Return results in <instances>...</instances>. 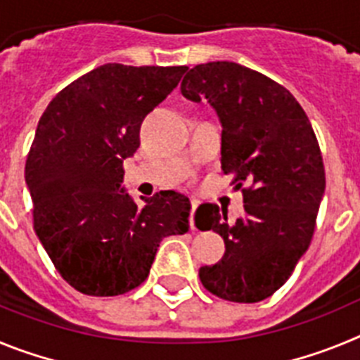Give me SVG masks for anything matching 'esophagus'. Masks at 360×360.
Masks as SVG:
<instances>
[{"instance_id":"34e87169","label":"esophagus","mask_w":360,"mask_h":360,"mask_svg":"<svg viewBox=\"0 0 360 360\" xmlns=\"http://www.w3.org/2000/svg\"><path fill=\"white\" fill-rule=\"evenodd\" d=\"M196 207H198V203H196V202H191V216H189L191 231H196V225H195V212H196Z\"/></svg>"}]
</instances>
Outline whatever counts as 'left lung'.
<instances>
[{
  "instance_id": "obj_1",
  "label": "left lung",
  "mask_w": 360,
  "mask_h": 360,
  "mask_svg": "<svg viewBox=\"0 0 360 360\" xmlns=\"http://www.w3.org/2000/svg\"><path fill=\"white\" fill-rule=\"evenodd\" d=\"M180 90L216 110L221 169L244 187L245 216L234 225L212 203L196 211L225 241L224 257L202 266L200 281L225 301H263L290 278L314 236L326 186L316 133L287 88L238 63L195 66Z\"/></svg>"
}]
</instances>
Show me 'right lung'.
<instances>
[{
    "mask_svg": "<svg viewBox=\"0 0 360 360\" xmlns=\"http://www.w3.org/2000/svg\"><path fill=\"white\" fill-rule=\"evenodd\" d=\"M186 70L108 63L66 86L41 115L25 165L34 231L82 294L133 290L162 238L189 231V198L160 191L139 207L122 187V162L141 146L142 120Z\"/></svg>",
    "mask_w": 360,
    "mask_h": 360,
    "instance_id": "right-lung-1",
    "label": "right lung"
}]
</instances>
